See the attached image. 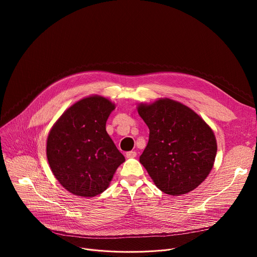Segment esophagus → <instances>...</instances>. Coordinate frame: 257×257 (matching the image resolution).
Listing matches in <instances>:
<instances>
[{"mask_svg": "<svg viewBox=\"0 0 257 257\" xmlns=\"http://www.w3.org/2000/svg\"><path fill=\"white\" fill-rule=\"evenodd\" d=\"M137 152L136 151H129L126 153V157L127 158H136L137 157Z\"/></svg>", "mask_w": 257, "mask_h": 257, "instance_id": "esophagus-1", "label": "esophagus"}]
</instances>
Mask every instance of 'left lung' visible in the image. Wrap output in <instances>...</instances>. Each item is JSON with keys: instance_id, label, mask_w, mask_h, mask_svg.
Here are the masks:
<instances>
[{"instance_id": "1", "label": "left lung", "mask_w": 257, "mask_h": 257, "mask_svg": "<svg viewBox=\"0 0 257 257\" xmlns=\"http://www.w3.org/2000/svg\"><path fill=\"white\" fill-rule=\"evenodd\" d=\"M150 130L140 163L154 184L171 196L190 193L209 175L217 140L206 121L190 107L172 99L138 105Z\"/></svg>"}]
</instances>
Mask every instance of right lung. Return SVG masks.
I'll use <instances>...</instances> for the list:
<instances>
[{"mask_svg":"<svg viewBox=\"0 0 257 257\" xmlns=\"http://www.w3.org/2000/svg\"><path fill=\"white\" fill-rule=\"evenodd\" d=\"M114 108L110 100L92 94L67 108L49 132L47 158L52 173L76 196L103 193L125 161L106 131Z\"/></svg>","mask_w":257,"mask_h":257,"instance_id":"right-lung-1","label":"right lung"}]
</instances>
